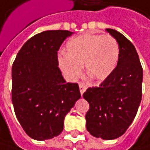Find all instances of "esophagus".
Masks as SVG:
<instances>
[{
	"mask_svg": "<svg viewBox=\"0 0 150 150\" xmlns=\"http://www.w3.org/2000/svg\"><path fill=\"white\" fill-rule=\"evenodd\" d=\"M79 88H80V92H81V94L82 95L83 94V93L86 91V89H87V86L84 84V83H80L79 84Z\"/></svg>",
	"mask_w": 150,
	"mask_h": 150,
	"instance_id": "obj_1",
	"label": "esophagus"
}]
</instances>
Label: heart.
I'll return each instance as SVG.
<instances>
[{
    "mask_svg": "<svg viewBox=\"0 0 150 150\" xmlns=\"http://www.w3.org/2000/svg\"><path fill=\"white\" fill-rule=\"evenodd\" d=\"M119 59V45L109 34L85 33L70 38L65 54L58 57V65L70 81L77 80L82 73L93 80H104L111 75Z\"/></svg>",
    "mask_w": 150,
    "mask_h": 150,
    "instance_id": "obj_1",
    "label": "heart"
}]
</instances>
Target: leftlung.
<instances>
[{
	"mask_svg": "<svg viewBox=\"0 0 150 150\" xmlns=\"http://www.w3.org/2000/svg\"><path fill=\"white\" fill-rule=\"evenodd\" d=\"M119 45V59L113 72L99 87L87 89L89 103L86 126L89 133L104 140L121 137L137 115L142 100L143 68L134 45L114 29H105Z\"/></svg>",
	"mask_w": 150,
	"mask_h": 150,
	"instance_id": "8db88e82",
	"label": "left lung"
}]
</instances>
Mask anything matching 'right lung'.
Returning <instances> with one entry per match:
<instances>
[{"mask_svg":"<svg viewBox=\"0 0 150 150\" xmlns=\"http://www.w3.org/2000/svg\"><path fill=\"white\" fill-rule=\"evenodd\" d=\"M74 33L45 31L28 39L12 67V101L25 133L44 141L57 137L65 116L81 98L77 83H67L58 68L57 51Z\"/></svg>","mask_w":150,"mask_h":150,"instance_id":"right-lung-1","label":"right lung"}]
</instances>
